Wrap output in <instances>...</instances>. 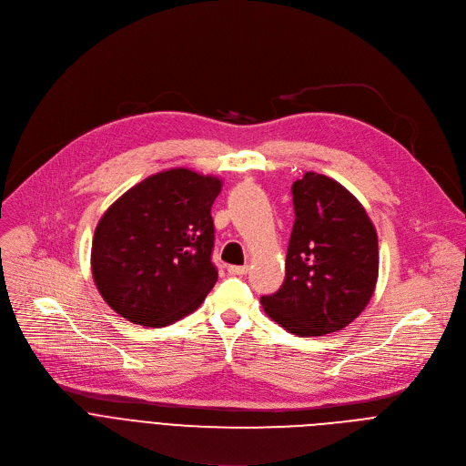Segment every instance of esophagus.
Listing matches in <instances>:
<instances>
[{"instance_id":"esophagus-1","label":"esophagus","mask_w":466,"mask_h":466,"mask_svg":"<svg viewBox=\"0 0 466 466\" xmlns=\"http://www.w3.org/2000/svg\"><path fill=\"white\" fill-rule=\"evenodd\" d=\"M228 272L231 276H244L248 274V267H228Z\"/></svg>"}]
</instances>
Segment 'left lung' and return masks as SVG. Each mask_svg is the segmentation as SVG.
Masks as SVG:
<instances>
[{
	"label": "left lung",
	"mask_w": 466,
	"mask_h": 466,
	"mask_svg": "<svg viewBox=\"0 0 466 466\" xmlns=\"http://www.w3.org/2000/svg\"><path fill=\"white\" fill-rule=\"evenodd\" d=\"M292 203L285 281L261 303L289 333L320 337L369 305L380 270L378 233L365 207L328 176L307 172L294 181Z\"/></svg>",
	"instance_id": "1"
}]
</instances>
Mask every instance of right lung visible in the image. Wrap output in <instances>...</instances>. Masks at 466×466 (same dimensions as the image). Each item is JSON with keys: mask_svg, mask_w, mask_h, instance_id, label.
I'll use <instances>...</instances> for the list:
<instances>
[{"mask_svg": "<svg viewBox=\"0 0 466 466\" xmlns=\"http://www.w3.org/2000/svg\"><path fill=\"white\" fill-rule=\"evenodd\" d=\"M222 179L188 168L153 174L103 213L92 238V278L107 305L146 328L201 305L218 272L211 207Z\"/></svg>", "mask_w": 466, "mask_h": 466, "instance_id": "obj_1", "label": "right lung"}]
</instances>
